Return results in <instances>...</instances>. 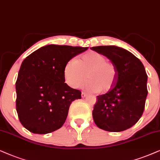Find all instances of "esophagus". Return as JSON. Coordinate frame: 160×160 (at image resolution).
Instances as JSON below:
<instances>
[{
  "mask_svg": "<svg viewBox=\"0 0 160 160\" xmlns=\"http://www.w3.org/2000/svg\"><path fill=\"white\" fill-rule=\"evenodd\" d=\"M81 95H82V98H86V97L87 96V93L82 92V94H81Z\"/></svg>",
  "mask_w": 160,
  "mask_h": 160,
  "instance_id": "1",
  "label": "esophagus"
}]
</instances>
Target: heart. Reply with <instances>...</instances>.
Segmentation results:
<instances>
[{"instance_id":"1","label":"heart","mask_w":160,"mask_h":160,"mask_svg":"<svg viewBox=\"0 0 160 160\" xmlns=\"http://www.w3.org/2000/svg\"><path fill=\"white\" fill-rule=\"evenodd\" d=\"M65 81L72 88H78L86 77L88 79L83 87L92 92L106 93L114 87L117 71L114 64L104 54L89 51L79 57L78 60H68L63 68Z\"/></svg>"}]
</instances>
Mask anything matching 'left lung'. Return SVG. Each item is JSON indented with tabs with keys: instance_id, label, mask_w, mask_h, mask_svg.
Listing matches in <instances>:
<instances>
[{
	"instance_id": "obj_1",
	"label": "left lung",
	"mask_w": 160,
	"mask_h": 160,
	"mask_svg": "<svg viewBox=\"0 0 160 160\" xmlns=\"http://www.w3.org/2000/svg\"><path fill=\"white\" fill-rule=\"evenodd\" d=\"M91 49L106 56L116 66L117 78L106 94L98 96L92 112L98 128L120 132L136 124L144 112L148 95V75L137 57L115 46H94Z\"/></svg>"
}]
</instances>
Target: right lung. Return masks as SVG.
<instances>
[{"mask_svg":"<svg viewBox=\"0 0 160 160\" xmlns=\"http://www.w3.org/2000/svg\"><path fill=\"white\" fill-rule=\"evenodd\" d=\"M88 47L47 45L26 57L16 81V110L24 128L45 134L61 128L70 105L81 98L80 90L65 82L63 68L68 60Z\"/></svg>","mask_w":160,"mask_h":160,"instance_id":"add662e5","label":"right lung"}]
</instances>
